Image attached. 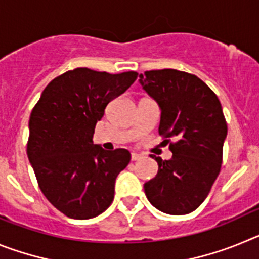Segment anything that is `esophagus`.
Masks as SVG:
<instances>
[{"label": "esophagus", "mask_w": 259, "mask_h": 259, "mask_svg": "<svg viewBox=\"0 0 259 259\" xmlns=\"http://www.w3.org/2000/svg\"><path fill=\"white\" fill-rule=\"evenodd\" d=\"M141 158H143V155L137 154V153H132V154H131V159H132V161H140Z\"/></svg>", "instance_id": "34e87169"}]
</instances>
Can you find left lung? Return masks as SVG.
Here are the masks:
<instances>
[{"label": "left lung", "mask_w": 259, "mask_h": 259, "mask_svg": "<svg viewBox=\"0 0 259 259\" xmlns=\"http://www.w3.org/2000/svg\"><path fill=\"white\" fill-rule=\"evenodd\" d=\"M140 83L161 107L158 132L172 152L168 161L150 154L158 174L144 191L158 210L189 214L205 201L221 172L227 136L221 101L200 77L174 68L145 71Z\"/></svg>", "instance_id": "1"}]
</instances>
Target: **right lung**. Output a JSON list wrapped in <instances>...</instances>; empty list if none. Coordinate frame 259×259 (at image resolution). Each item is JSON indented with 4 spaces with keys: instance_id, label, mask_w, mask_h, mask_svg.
<instances>
[{
    "instance_id": "right-lung-1",
    "label": "right lung",
    "mask_w": 259,
    "mask_h": 259,
    "mask_svg": "<svg viewBox=\"0 0 259 259\" xmlns=\"http://www.w3.org/2000/svg\"><path fill=\"white\" fill-rule=\"evenodd\" d=\"M137 75L70 70L48 84L32 109L27 155L41 192L68 218H95L113 202L116 176L131 154L127 149L106 152L92 139L107 104Z\"/></svg>"
}]
</instances>
